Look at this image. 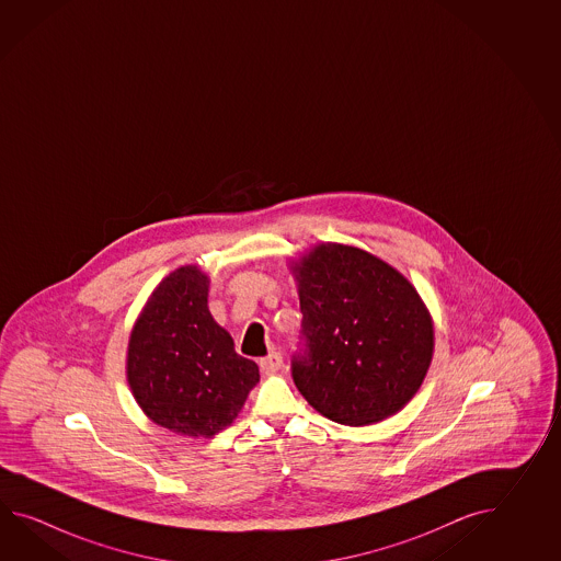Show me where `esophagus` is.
<instances>
[{"instance_id":"esophagus-1","label":"esophagus","mask_w":561,"mask_h":561,"mask_svg":"<svg viewBox=\"0 0 561 561\" xmlns=\"http://www.w3.org/2000/svg\"><path fill=\"white\" fill-rule=\"evenodd\" d=\"M283 365H285V360H283L280 353H271V355L261 358V370H263L264 375H275Z\"/></svg>"}]
</instances>
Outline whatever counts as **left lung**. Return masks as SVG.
<instances>
[{
	"label": "left lung",
	"instance_id": "left-lung-1",
	"mask_svg": "<svg viewBox=\"0 0 561 561\" xmlns=\"http://www.w3.org/2000/svg\"><path fill=\"white\" fill-rule=\"evenodd\" d=\"M302 312L293 381L321 415L360 427L413 399L433 358L415 286L357 247L324 242L293 264Z\"/></svg>",
	"mask_w": 561,
	"mask_h": 561
}]
</instances>
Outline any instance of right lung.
<instances>
[{
    "mask_svg": "<svg viewBox=\"0 0 561 561\" xmlns=\"http://www.w3.org/2000/svg\"><path fill=\"white\" fill-rule=\"evenodd\" d=\"M126 373L134 399L164 430L213 437L228 427L259 382L208 310V276L180 266L156 286L134 324Z\"/></svg>",
    "mask_w": 561,
    "mask_h": 561,
    "instance_id": "1",
    "label": "right lung"
}]
</instances>
